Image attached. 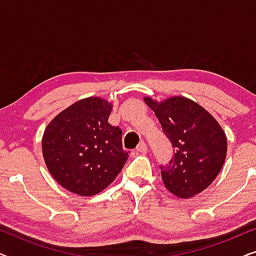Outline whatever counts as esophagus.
Wrapping results in <instances>:
<instances>
[{"mask_svg": "<svg viewBox=\"0 0 256 256\" xmlns=\"http://www.w3.org/2000/svg\"><path fill=\"white\" fill-rule=\"evenodd\" d=\"M136 150H138V152H142V154H146V152H148V146L144 142H140V144L136 146Z\"/></svg>", "mask_w": 256, "mask_h": 256, "instance_id": "obj_1", "label": "esophagus"}]
</instances>
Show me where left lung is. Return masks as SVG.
Wrapping results in <instances>:
<instances>
[{"instance_id": "8db88e82", "label": "left lung", "mask_w": 256, "mask_h": 256, "mask_svg": "<svg viewBox=\"0 0 256 256\" xmlns=\"http://www.w3.org/2000/svg\"><path fill=\"white\" fill-rule=\"evenodd\" d=\"M155 112L174 156L160 164L163 183L171 194L191 198L212 184L226 158L227 140L216 118L202 106L183 96L156 102L144 98Z\"/></svg>"}]
</instances>
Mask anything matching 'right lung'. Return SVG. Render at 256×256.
<instances>
[{"label":"right lung","mask_w":256,"mask_h":256,"mask_svg":"<svg viewBox=\"0 0 256 256\" xmlns=\"http://www.w3.org/2000/svg\"><path fill=\"white\" fill-rule=\"evenodd\" d=\"M112 104L87 98L58 114L44 132L42 148L52 177L66 190L93 196L113 182L128 160L122 130L108 124Z\"/></svg>","instance_id":"obj_1"}]
</instances>
